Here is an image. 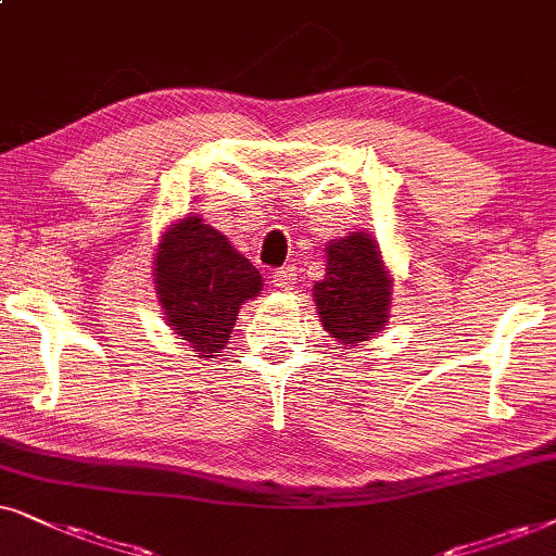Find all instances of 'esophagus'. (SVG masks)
<instances>
[{
	"label": "esophagus",
	"instance_id": "obj_1",
	"mask_svg": "<svg viewBox=\"0 0 556 556\" xmlns=\"http://www.w3.org/2000/svg\"><path fill=\"white\" fill-rule=\"evenodd\" d=\"M271 282L274 287H279V290H292V287L298 285V269H294V266H282V269L271 274Z\"/></svg>",
	"mask_w": 556,
	"mask_h": 556
}]
</instances>
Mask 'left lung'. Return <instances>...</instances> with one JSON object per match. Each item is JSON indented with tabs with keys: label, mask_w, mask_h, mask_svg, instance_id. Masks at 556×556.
Wrapping results in <instances>:
<instances>
[{
	"label": "left lung",
	"mask_w": 556,
	"mask_h": 556,
	"mask_svg": "<svg viewBox=\"0 0 556 556\" xmlns=\"http://www.w3.org/2000/svg\"><path fill=\"white\" fill-rule=\"evenodd\" d=\"M394 274L371 231H351L325 247V277L313 287L323 330L343 348L366 343L389 323Z\"/></svg>",
	"instance_id": "8db88e82"
}]
</instances>
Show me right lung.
I'll return each mask as SVG.
<instances>
[{
    "mask_svg": "<svg viewBox=\"0 0 556 556\" xmlns=\"http://www.w3.org/2000/svg\"><path fill=\"white\" fill-rule=\"evenodd\" d=\"M152 279L169 330L188 340L198 358L220 353L241 305L264 287L256 266L218 228L190 213L162 231Z\"/></svg>",
    "mask_w": 556,
    "mask_h": 556,
    "instance_id": "right-lung-1",
    "label": "right lung"
}]
</instances>
